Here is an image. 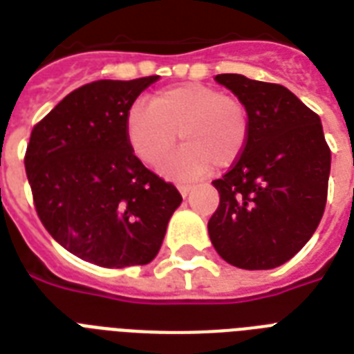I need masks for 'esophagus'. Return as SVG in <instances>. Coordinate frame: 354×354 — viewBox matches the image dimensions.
<instances>
[{
  "instance_id": "1",
  "label": "esophagus",
  "mask_w": 354,
  "mask_h": 354,
  "mask_svg": "<svg viewBox=\"0 0 354 354\" xmlns=\"http://www.w3.org/2000/svg\"><path fill=\"white\" fill-rule=\"evenodd\" d=\"M178 191L182 193V196H187V194L193 191V185H187V183H180V185H178Z\"/></svg>"
}]
</instances>
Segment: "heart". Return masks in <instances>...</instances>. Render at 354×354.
I'll return each instance as SVG.
<instances>
[{"mask_svg":"<svg viewBox=\"0 0 354 354\" xmlns=\"http://www.w3.org/2000/svg\"><path fill=\"white\" fill-rule=\"evenodd\" d=\"M127 136L147 165L165 160L180 136L185 145L165 161L163 172L200 178L211 167L224 171L235 165L250 139V112L239 97L215 86L183 82L156 91L149 106L130 108Z\"/></svg>","mask_w":354,"mask_h":354,"instance_id":"1","label":"heart"}]
</instances>
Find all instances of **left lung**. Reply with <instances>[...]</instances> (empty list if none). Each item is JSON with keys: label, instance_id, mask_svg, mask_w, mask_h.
<instances>
[{"label": "left lung", "instance_id": "left-lung-1", "mask_svg": "<svg viewBox=\"0 0 354 354\" xmlns=\"http://www.w3.org/2000/svg\"><path fill=\"white\" fill-rule=\"evenodd\" d=\"M250 112V139L213 185L221 204L207 222L224 261L270 270L292 259L316 232L327 202L330 149L318 113L285 86L216 75Z\"/></svg>", "mask_w": 354, "mask_h": 354}]
</instances>
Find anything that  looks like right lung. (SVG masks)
I'll list each match as a JSON object with an SVG mask.
<instances>
[{"instance_id":"add662e5","label":"right lung","mask_w":354,"mask_h":354,"mask_svg":"<svg viewBox=\"0 0 354 354\" xmlns=\"http://www.w3.org/2000/svg\"><path fill=\"white\" fill-rule=\"evenodd\" d=\"M158 75L95 80L66 95L30 132L25 172L35 209L68 252L104 268L158 255L182 194L133 154L127 118Z\"/></svg>"}]
</instances>
